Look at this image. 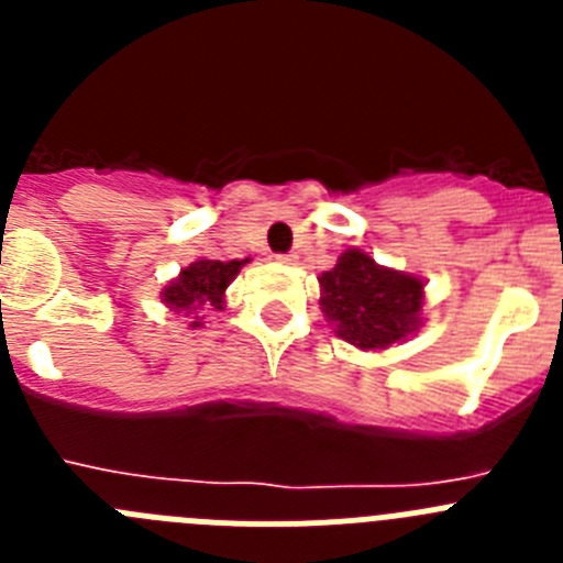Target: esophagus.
Here are the masks:
<instances>
[{"label":"esophagus","mask_w":563,"mask_h":563,"mask_svg":"<svg viewBox=\"0 0 563 563\" xmlns=\"http://www.w3.org/2000/svg\"><path fill=\"white\" fill-rule=\"evenodd\" d=\"M278 262H282V265H296V253H278Z\"/></svg>","instance_id":"1"}]
</instances>
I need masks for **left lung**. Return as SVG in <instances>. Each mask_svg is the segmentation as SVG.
Listing matches in <instances>:
<instances>
[{"instance_id":"1","label":"left lung","mask_w":563,"mask_h":563,"mask_svg":"<svg viewBox=\"0 0 563 563\" xmlns=\"http://www.w3.org/2000/svg\"><path fill=\"white\" fill-rule=\"evenodd\" d=\"M318 282L324 316L343 341L361 350H386L420 327V278L380 267L357 247L341 253Z\"/></svg>"}]
</instances>
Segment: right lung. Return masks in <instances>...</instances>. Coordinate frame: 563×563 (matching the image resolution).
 <instances>
[{
  "mask_svg": "<svg viewBox=\"0 0 563 563\" xmlns=\"http://www.w3.org/2000/svg\"><path fill=\"white\" fill-rule=\"evenodd\" d=\"M247 262V258H245ZM245 262H217V258H200V262H191L180 276L174 278L172 285L163 290V301L166 307H172L174 312H197L200 307H222V296H225L228 285L233 282V276L239 273V267ZM202 321L194 318L191 327H200Z\"/></svg>",
  "mask_w": 563,
  "mask_h": 563,
  "instance_id": "right-lung-1",
  "label": "right lung"
}]
</instances>
